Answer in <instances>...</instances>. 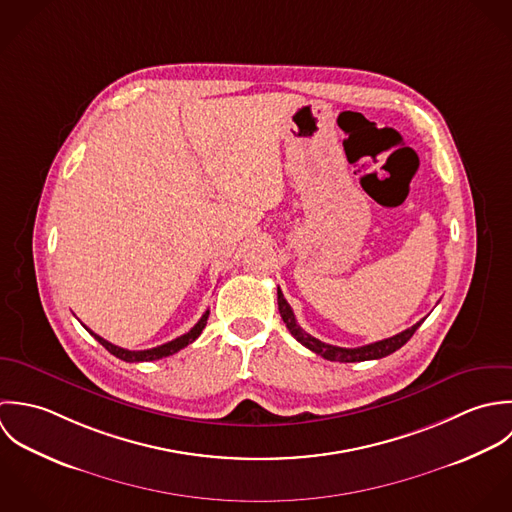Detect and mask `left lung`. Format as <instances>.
<instances>
[{
    "instance_id": "left-lung-1",
    "label": "left lung",
    "mask_w": 512,
    "mask_h": 512,
    "mask_svg": "<svg viewBox=\"0 0 512 512\" xmlns=\"http://www.w3.org/2000/svg\"><path fill=\"white\" fill-rule=\"evenodd\" d=\"M277 303H279V312H281V318L285 320L287 328L291 330V334L303 344L307 346L308 350H312L314 354L330 360V362H364V360H378V358H384L396 350H400L409 338L413 336V332L421 326V320L415 322L411 328L392 336V338H386V340H378V342H372V344H366V346H360V348H340V346H332V344H326V342H320L318 338L310 336L308 332H305L299 324H297V318H295V312L291 305L285 301L283 297V291L277 289Z\"/></svg>"
}]
</instances>
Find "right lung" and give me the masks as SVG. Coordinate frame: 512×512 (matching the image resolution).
<instances>
[{
    "mask_svg": "<svg viewBox=\"0 0 512 512\" xmlns=\"http://www.w3.org/2000/svg\"><path fill=\"white\" fill-rule=\"evenodd\" d=\"M207 316H209V310H205L204 316L198 320V324H196L190 332H186V334H182V336H178V338H174V340H170V342H166V344H162V346L150 348V350H126V348L114 346V344H110L108 340H104L103 336H99V334H95L93 330H89L87 326H85V328L103 344L104 348H106L110 354H114L116 358H120V360H124V362H150V360H160V358L172 356V354H176L178 350H182V348H186L188 344H192V342L202 334V330H204L205 324H207Z\"/></svg>",
    "mask_w": 512,
    "mask_h": 512,
    "instance_id": "1",
    "label": "right lung"
}]
</instances>
